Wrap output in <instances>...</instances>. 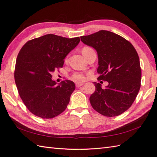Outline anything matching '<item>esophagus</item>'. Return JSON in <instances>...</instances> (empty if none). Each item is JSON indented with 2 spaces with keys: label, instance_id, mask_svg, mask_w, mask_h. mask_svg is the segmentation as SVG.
I'll return each instance as SVG.
<instances>
[{
  "label": "esophagus",
  "instance_id": "34e87169",
  "mask_svg": "<svg viewBox=\"0 0 157 157\" xmlns=\"http://www.w3.org/2000/svg\"><path fill=\"white\" fill-rule=\"evenodd\" d=\"M83 85V83H82V82H76L75 83V86L78 87L82 86Z\"/></svg>",
  "mask_w": 157,
  "mask_h": 157
}]
</instances>
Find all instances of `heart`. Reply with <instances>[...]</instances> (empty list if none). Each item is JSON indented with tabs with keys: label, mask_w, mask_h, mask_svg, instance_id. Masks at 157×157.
<instances>
[{
	"label": "heart",
	"mask_w": 157,
	"mask_h": 157,
	"mask_svg": "<svg viewBox=\"0 0 157 157\" xmlns=\"http://www.w3.org/2000/svg\"><path fill=\"white\" fill-rule=\"evenodd\" d=\"M89 49H90V47H84V48L82 49V52H84V51H86ZM72 79L76 82H82L84 81L86 77L84 74H83L82 72H76L75 74H73Z\"/></svg>",
	"instance_id": "obj_1"
}]
</instances>
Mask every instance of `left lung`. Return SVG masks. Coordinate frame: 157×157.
<instances>
[{
  "label": "left lung",
  "instance_id": "left-lung-1",
  "mask_svg": "<svg viewBox=\"0 0 157 157\" xmlns=\"http://www.w3.org/2000/svg\"><path fill=\"white\" fill-rule=\"evenodd\" d=\"M80 38L84 44L96 50L98 79L108 82L105 88L94 82L96 90L90 98L91 105L105 116L120 115L132 105L140 87L141 69L136 49L124 38L108 31Z\"/></svg>",
  "mask_w": 157,
  "mask_h": 157
}]
</instances>
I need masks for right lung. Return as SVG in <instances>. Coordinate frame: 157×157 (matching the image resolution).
I'll list each match as a JSON object with an SVG mask.
<instances>
[{"instance_id":"obj_1","label":"right lung","mask_w":157,"mask_h":157,"mask_svg":"<svg viewBox=\"0 0 157 157\" xmlns=\"http://www.w3.org/2000/svg\"><path fill=\"white\" fill-rule=\"evenodd\" d=\"M79 41V37L48 34L27 41L20 50L14 80L21 98L32 114L48 119L66 109L75 83L67 79L57 85L52 73L63 67L65 57Z\"/></svg>"}]
</instances>
